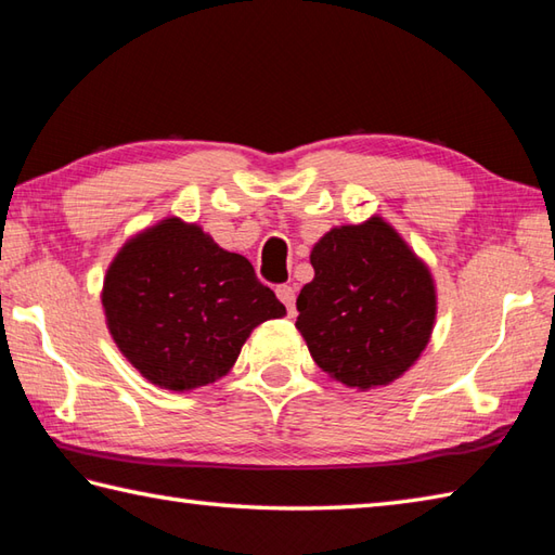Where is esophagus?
Segmentation results:
<instances>
[{"mask_svg": "<svg viewBox=\"0 0 555 555\" xmlns=\"http://www.w3.org/2000/svg\"><path fill=\"white\" fill-rule=\"evenodd\" d=\"M276 296H279V300L286 305V310H288V314L293 317L296 314V288L293 286H288V284H284V286H279L276 288Z\"/></svg>", "mask_w": 555, "mask_h": 555, "instance_id": "1", "label": "esophagus"}]
</instances>
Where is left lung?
<instances>
[{
	"instance_id": "8db88e82",
	"label": "left lung",
	"mask_w": 555,
	"mask_h": 555,
	"mask_svg": "<svg viewBox=\"0 0 555 555\" xmlns=\"http://www.w3.org/2000/svg\"><path fill=\"white\" fill-rule=\"evenodd\" d=\"M310 262L296 326L320 370L360 391L403 376L431 338L429 267L382 217L324 233Z\"/></svg>"
}]
</instances>
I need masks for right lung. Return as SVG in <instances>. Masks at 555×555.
<instances>
[{
	"label": "right lung",
	"mask_w": 555,
	"mask_h": 555,
	"mask_svg": "<svg viewBox=\"0 0 555 555\" xmlns=\"http://www.w3.org/2000/svg\"><path fill=\"white\" fill-rule=\"evenodd\" d=\"M102 308L126 360L169 391L221 379L253 328L286 314L243 255L179 217L126 241L104 276Z\"/></svg>",
	"instance_id": "obj_1"
}]
</instances>
